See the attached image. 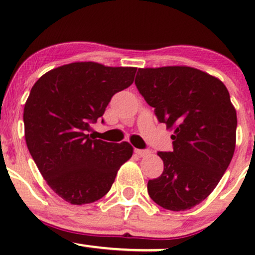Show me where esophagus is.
I'll return each mask as SVG.
<instances>
[{
	"instance_id": "obj_1",
	"label": "esophagus",
	"mask_w": 255,
	"mask_h": 255,
	"mask_svg": "<svg viewBox=\"0 0 255 255\" xmlns=\"http://www.w3.org/2000/svg\"><path fill=\"white\" fill-rule=\"evenodd\" d=\"M135 153L139 157H146L151 153L150 150H135Z\"/></svg>"
}]
</instances>
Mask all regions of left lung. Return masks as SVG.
<instances>
[{
    "label": "left lung",
    "mask_w": 255,
    "mask_h": 255,
    "mask_svg": "<svg viewBox=\"0 0 255 255\" xmlns=\"http://www.w3.org/2000/svg\"><path fill=\"white\" fill-rule=\"evenodd\" d=\"M136 89L158 121L174 129L172 151L158 152L164 170L150 180L152 200L170 211H186L216 188L235 151V108L225 85L191 67L140 68Z\"/></svg>",
    "instance_id": "obj_1"
}]
</instances>
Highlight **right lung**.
Returning <instances> with one entry per match:
<instances>
[{"instance_id": "1", "label": "right lung", "mask_w": 255, "mask_h": 255, "mask_svg": "<svg viewBox=\"0 0 255 255\" xmlns=\"http://www.w3.org/2000/svg\"><path fill=\"white\" fill-rule=\"evenodd\" d=\"M135 72L75 62L45 73L32 87L24 109L26 144L46 183L68 203L103 198L133 154L128 142H107L89 131L113 96L133 84Z\"/></svg>"}]
</instances>
